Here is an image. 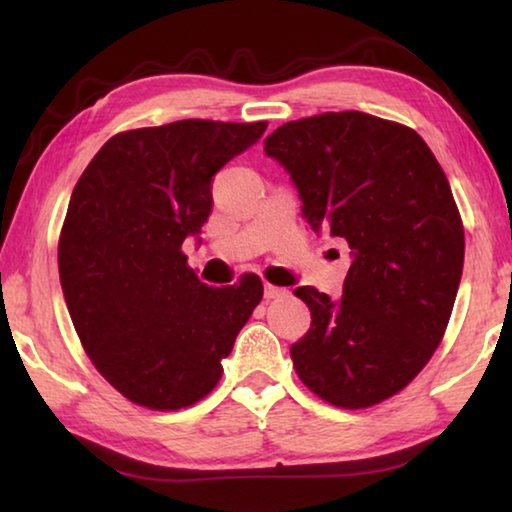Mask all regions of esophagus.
I'll use <instances>...</instances> for the list:
<instances>
[{"label":"esophagus","mask_w":512,"mask_h":512,"mask_svg":"<svg viewBox=\"0 0 512 512\" xmlns=\"http://www.w3.org/2000/svg\"><path fill=\"white\" fill-rule=\"evenodd\" d=\"M282 296H287V289L273 287V284H266V287H264V298L266 300H275V298H282Z\"/></svg>","instance_id":"obj_1"}]
</instances>
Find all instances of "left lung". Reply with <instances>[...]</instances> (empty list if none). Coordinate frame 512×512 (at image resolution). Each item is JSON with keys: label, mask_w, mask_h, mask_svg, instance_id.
<instances>
[{"label": "left lung", "mask_w": 512, "mask_h": 512, "mask_svg": "<svg viewBox=\"0 0 512 512\" xmlns=\"http://www.w3.org/2000/svg\"><path fill=\"white\" fill-rule=\"evenodd\" d=\"M311 230L350 246L343 296L298 287L311 327L291 345L298 377L341 409L400 393L443 339L463 275L452 187L422 137L366 112L289 121L264 140Z\"/></svg>", "instance_id": "8db88e82"}]
</instances>
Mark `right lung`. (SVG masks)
<instances>
[{"mask_svg":"<svg viewBox=\"0 0 512 512\" xmlns=\"http://www.w3.org/2000/svg\"><path fill=\"white\" fill-rule=\"evenodd\" d=\"M266 126L183 119L119 133L69 198L58 244L69 316L101 375L146 409L203 400L264 296L253 273L207 287L187 266L183 241H201L214 173Z\"/></svg>","mask_w":512,"mask_h":512,"instance_id":"add662e5","label":"right lung"}]
</instances>
